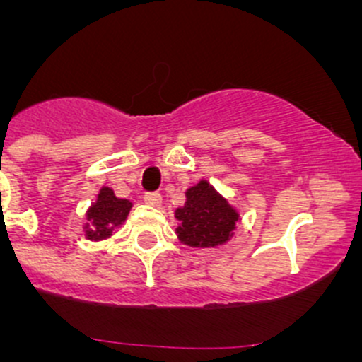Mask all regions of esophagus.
<instances>
[{"mask_svg": "<svg viewBox=\"0 0 362 362\" xmlns=\"http://www.w3.org/2000/svg\"><path fill=\"white\" fill-rule=\"evenodd\" d=\"M161 195L158 192H148L144 194V202H146L148 206H153V207H160L161 206Z\"/></svg>", "mask_w": 362, "mask_h": 362, "instance_id": "1", "label": "esophagus"}]
</instances>
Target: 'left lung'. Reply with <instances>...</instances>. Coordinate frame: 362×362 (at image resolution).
Listing matches in <instances>:
<instances>
[{"label": "left lung", "mask_w": 362, "mask_h": 362, "mask_svg": "<svg viewBox=\"0 0 362 362\" xmlns=\"http://www.w3.org/2000/svg\"><path fill=\"white\" fill-rule=\"evenodd\" d=\"M175 218L178 240L195 248L224 245L240 221L238 211L207 180L187 189L185 204L175 211Z\"/></svg>", "instance_id": "8db88e82"}]
</instances>
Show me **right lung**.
I'll list each match as a JSON object with an SVG mask.
<instances>
[{
	"label": "right lung",
	"mask_w": 362,
	"mask_h": 362,
	"mask_svg": "<svg viewBox=\"0 0 362 362\" xmlns=\"http://www.w3.org/2000/svg\"><path fill=\"white\" fill-rule=\"evenodd\" d=\"M131 207V201L117 197L110 187H102L97 201L86 211V223L83 226L85 236L93 242L110 238L115 228H119L127 219Z\"/></svg>",
	"instance_id": "obj_1"
}]
</instances>
